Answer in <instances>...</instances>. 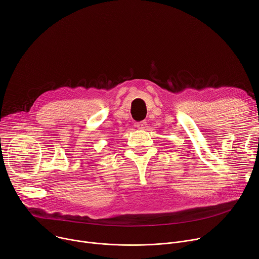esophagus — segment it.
I'll return each mask as SVG.
<instances>
[{
  "label": "esophagus",
  "instance_id": "34e87169",
  "mask_svg": "<svg viewBox=\"0 0 259 259\" xmlns=\"http://www.w3.org/2000/svg\"><path fill=\"white\" fill-rule=\"evenodd\" d=\"M136 128L137 129H139V130H145L146 128H147V122H139V123H137L136 125Z\"/></svg>",
  "mask_w": 259,
  "mask_h": 259
}]
</instances>
